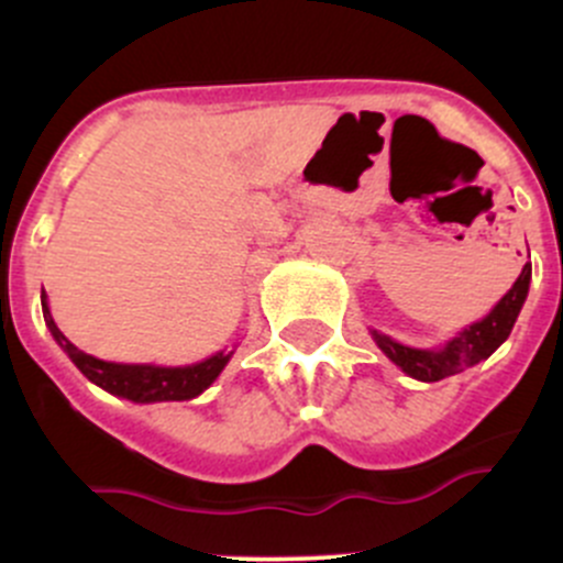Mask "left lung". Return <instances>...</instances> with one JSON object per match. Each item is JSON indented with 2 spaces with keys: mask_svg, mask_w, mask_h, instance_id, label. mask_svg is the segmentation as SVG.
<instances>
[{
  "mask_svg": "<svg viewBox=\"0 0 563 563\" xmlns=\"http://www.w3.org/2000/svg\"><path fill=\"white\" fill-rule=\"evenodd\" d=\"M528 283H531V264L523 266V272H520V277L515 280V286L504 294L501 302H498L490 313L482 318V321L465 327L463 332H457L455 338L446 340V343L435 351L411 349V345L397 343V340L376 332V329H373V340H376L378 349H382L406 376L428 384L441 382V378L463 373L465 367L479 365L482 360H487V356L509 338V332H512L515 321H518L520 316V308H523L528 297Z\"/></svg>",
  "mask_w": 563,
  "mask_h": 563,
  "instance_id": "obj_1",
  "label": "left lung"
}]
</instances>
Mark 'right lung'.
<instances>
[{
	"label": "right lung",
	"instance_id": "1",
	"mask_svg": "<svg viewBox=\"0 0 563 563\" xmlns=\"http://www.w3.org/2000/svg\"><path fill=\"white\" fill-rule=\"evenodd\" d=\"M43 302V318L45 327L51 329L56 343L62 345L67 356L73 360V365L84 373L92 384H98L100 389L111 391V395L124 397V400L133 402H163V400H190V397L201 395L214 378L223 373V367L229 365L231 354H212L209 360L196 362V365L185 367H161V365H119V362H103L92 354H84L81 349L70 343L65 334L59 332V327L51 318L48 302H45V294L40 297Z\"/></svg>",
	"mask_w": 563,
	"mask_h": 563
}]
</instances>
